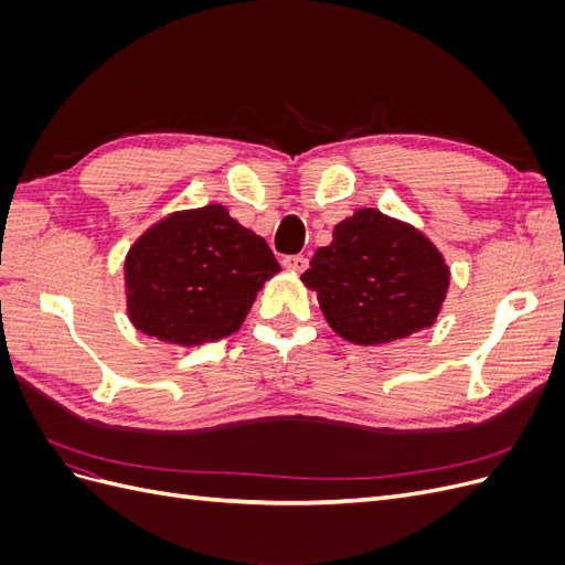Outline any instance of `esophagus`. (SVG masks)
<instances>
[{"label":"esophagus","instance_id":"1","mask_svg":"<svg viewBox=\"0 0 565 565\" xmlns=\"http://www.w3.org/2000/svg\"><path fill=\"white\" fill-rule=\"evenodd\" d=\"M282 266H285L287 270L303 273L306 268H309V259H306L303 254H292V256H285V259H282Z\"/></svg>","mask_w":565,"mask_h":565}]
</instances>
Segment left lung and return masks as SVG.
<instances>
[{
	"label": "left lung",
	"mask_w": 565,
	"mask_h": 565,
	"mask_svg": "<svg viewBox=\"0 0 565 565\" xmlns=\"http://www.w3.org/2000/svg\"><path fill=\"white\" fill-rule=\"evenodd\" d=\"M301 280L339 337L374 347L431 328L450 268L415 226L365 207L334 226Z\"/></svg>",
	"instance_id": "1"
}]
</instances>
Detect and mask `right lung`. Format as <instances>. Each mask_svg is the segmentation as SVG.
<instances>
[{
	"label": "right lung",
	"mask_w": 565,
	"mask_h": 565,
	"mask_svg": "<svg viewBox=\"0 0 565 565\" xmlns=\"http://www.w3.org/2000/svg\"><path fill=\"white\" fill-rule=\"evenodd\" d=\"M278 270L264 237L221 204L174 212L127 254V313L148 337L200 347L241 330L256 292Z\"/></svg>",
	"instance_id": "obj_1"
}]
</instances>
